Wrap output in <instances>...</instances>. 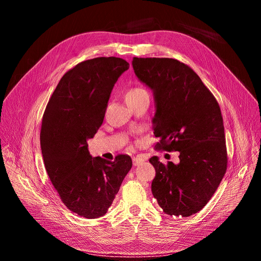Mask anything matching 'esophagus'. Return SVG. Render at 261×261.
<instances>
[{"label": "esophagus", "instance_id": "34e87169", "mask_svg": "<svg viewBox=\"0 0 261 261\" xmlns=\"http://www.w3.org/2000/svg\"><path fill=\"white\" fill-rule=\"evenodd\" d=\"M132 161H133V165H134V166H137V165H139V164H141V163L144 162L145 159H144V158H142V157H133Z\"/></svg>", "mask_w": 261, "mask_h": 261}]
</instances>
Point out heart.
Here are the masks:
<instances>
[{
    "label": "heart",
    "mask_w": 261,
    "mask_h": 261,
    "mask_svg": "<svg viewBox=\"0 0 261 261\" xmlns=\"http://www.w3.org/2000/svg\"><path fill=\"white\" fill-rule=\"evenodd\" d=\"M143 95H148L147 92L145 89H143L141 87H132L130 88L127 92H125V100H132V99H136L140 96H143Z\"/></svg>",
    "instance_id": "1"
}]
</instances>
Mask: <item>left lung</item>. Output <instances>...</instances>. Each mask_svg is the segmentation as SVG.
<instances>
[{"label": "left lung", "instance_id": "obj_1", "mask_svg": "<svg viewBox=\"0 0 261 261\" xmlns=\"http://www.w3.org/2000/svg\"><path fill=\"white\" fill-rule=\"evenodd\" d=\"M137 77L154 91L156 149L179 152L180 163L156 156L152 193L170 216L189 217L210 200L228 167L221 109L190 66L173 58L133 57Z\"/></svg>", "mask_w": 261, "mask_h": 261}]
</instances>
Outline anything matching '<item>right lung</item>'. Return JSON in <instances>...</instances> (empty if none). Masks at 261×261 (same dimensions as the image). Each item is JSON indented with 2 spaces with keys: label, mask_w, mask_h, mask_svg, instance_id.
<instances>
[{
  "label": "right lung",
  "mask_w": 261,
  "mask_h": 261,
  "mask_svg": "<svg viewBox=\"0 0 261 261\" xmlns=\"http://www.w3.org/2000/svg\"><path fill=\"white\" fill-rule=\"evenodd\" d=\"M129 69L119 57H96L67 71L42 118L40 143L48 178L63 203L87 219L104 216L132 167L129 155L92 158L88 139L103 123L117 79Z\"/></svg>",
  "instance_id": "right-lung-1"
}]
</instances>
